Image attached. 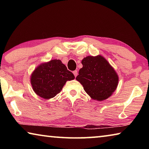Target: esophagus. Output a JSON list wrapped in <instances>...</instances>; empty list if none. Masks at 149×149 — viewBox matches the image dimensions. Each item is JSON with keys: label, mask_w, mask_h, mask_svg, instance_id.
Masks as SVG:
<instances>
[{"label": "esophagus", "mask_w": 149, "mask_h": 149, "mask_svg": "<svg viewBox=\"0 0 149 149\" xmlns=\"http://www.w3.org/2000/svg\"><path fill=\"white\" fill-rule=\"evenodd\" d=\"M73 74H74V76L75 77H76L77 75V70H75V71H74V72H73Z\"/></svg>", "instance_id": "1"}]
</instances>
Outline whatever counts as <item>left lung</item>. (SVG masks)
<instances>
[{
    "label": "left lung",
    "mask_w": 149,
    "mask_h": 149,
    "mask_svg": "<svg viewBox=\"0 0 149 149\" xmlns=\"http://www.w3.org/2000/svg\"><path fill=\"white\" fill-rule=\"evenodd\" d=\"M83 68L76 79L93 99L102 101L116 89L118 76L109 63L101 56H87L82 60Z\"/></svg>",
    "instance_id": "left-lung-1"
}]
</instances>
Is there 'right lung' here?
<instances>
[{
  "label": "right lung",
  "instance_id": "1",
  "mask_svg": "<svg viewBox=\"0 0 149 149\" xmlns=\"http://www.w3.org/2000/svg\"><path fill=\"white\" fill-rule=\"evenodd\" d=\"M74 78L72 72L68 70L60 60H52L35 70L31 77V84L37 95L49 99L61 91L67 81Z\"/></svg>",
  "mask_w": 149,
  "mask_h": 149
}]
</instances>
